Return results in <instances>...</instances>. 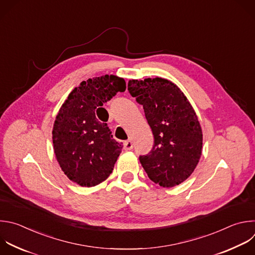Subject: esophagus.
<instances>
[{"mask_svg": "<svg viewBox=\"0 0 255 255\" xmlns=\"http://www.w3.org/2000/svg\"><path fill=\"white\" fill-rule=\"evenodd\" d=\"M132 148H133V143H132V141H131L130 139L124 142V149H125L126 151L132 150Z\"/></svg>", "mask_w": 255, "mask_h": 255, "instance_id": "esophagus-1", "label": "esophagus"}]
</instances>
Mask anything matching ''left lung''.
Instances as JSON below:
<instances>
[{"label":"left lung","instance_id":"8db88e82","mask_svg":"<svg viewBox=\"0 0 255 255\" xmlns=\"http://www.w3.org/2000/svg\"><path fill=\"white\" fill-rule=\"evenodd\" d=\"M128 90L143 106L154 136V145L139 157L148 177L162 187L185 181L196 168L202 152V130L184 93L163 78L130 80Z\"/></svg>","mask_w":255,"mask_h":255}]
</instances>
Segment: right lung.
<instances>
[{
	"instance_id": "right-lung-1",
	"label": "right lung",
	"mask_w": 255,
	"mask_h": 255,
	"mask_svg": "<svg viewBox=\"0 0 255 255\" xmlns=\"http://www.w3.org/2000/svg\"><path fill=\"white\" fill-rule=\"evenodd\" d=\"M125 90V80L114 75L83 81L56 116L52 131L56 159L66 176L80 186H96L113 171L122 145L96 114L117 92Z\"/></svg>"
}]
</instances>
